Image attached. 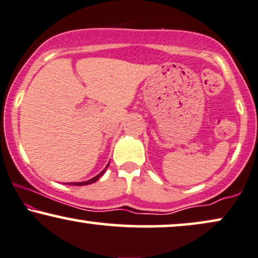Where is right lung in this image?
<instances>
[{
  "instance_id": "1",
  "label": "right lung",
  "mask_w": 258,
  "mask_h": 258,
  "mask_svg": "<svg viewBox=\"0 0 258 258\" xmlns=\"http://www.w3.org/2000/svg\"><path fill=\"white\" fill-rule=\"evenodd\" d=\"M108 166V165H107ZM107 166H106V169H107ZM106 169L102 171V172H100L98 174V176H95L94 178H92V179H89V180H86V181H81V183H72L73 185H78V186H82V185H88V184H92V183H94V181H97L99 178H100L102 174L105 173V171H106ZM68 184V183H67Z\"/></svg>"
}]
</instances>
